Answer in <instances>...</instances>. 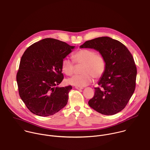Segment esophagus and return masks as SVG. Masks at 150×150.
<instances>
[{
	"label": "esophagus",
	"mask_w": 150,
	"mask_h": 150,
	"mask_svg": "<svg viewBox=\"0 0 150 150\" xmlns=\"http://www.w3.org/2000/svg\"><path fill=\"white\" fill-rule=\"evenodd\" d=\"M75 88L77 90H81L83 88L82 87H79V86H75Z\"/></svg>",
	"instance_id": "1"
}]
</instances>
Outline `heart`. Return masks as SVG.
Instances as JSON below:
<instances>
[{"mask_svg":"<svg viewBox=\"0 0 150 150\" xmlns=\"http://www.w3.org/2000/svg\"><path fill=\"white\" fill-rule=\"evenodd\" d=\"M73 60L64 58L62 62V70L68 76H71L75 71V64H82L80 75L73 77L67 82L76 86L85 87L96 79L101 77L106 69V59L101 53L91 49H80L73 56Z\"/></svg>","mask_w":150,"mask_h":150,"instance_id":"obj_1","label":"heart"}]
</instances>
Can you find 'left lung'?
<instances>
[{
	"instance_id": "1",
	"label": "left lung",
	"mask_w": 150,
	"mask_h": 150,
	"mask_svg": "<svg viewBox=\"0 0 150 150\" xmlns=\"http://www.w3.org/2000/svg\"><path fill=\"white\" fill-rule=\"evenodd\" d=\"M80 48L94 49L106 59V69L95 87L88 105L104 115H114L122 110L134 92L137 67L128 49L120 42L109 37L86 41Z\"/></svg>"
}]
</instances>
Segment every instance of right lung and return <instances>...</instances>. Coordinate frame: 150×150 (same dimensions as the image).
I'll return each instance as SVG.
<instances>
[{"mask_svg":"<svg viewBox=\"0 0 150 150\" xmlns=\"http://www.w3.org/2000/svg\"><path fill=\"white\" fill-rule=\"evenodd\" d=\"M74 46L52 38L30 46L22 56L16 80L27 108L39 116L53 115L67 103L71 86L57 87L63 80L62 62Z\"/></svg>","mask_w":150,"mask_h":150,"instance_id":"add662e5","label":"right lung"}]
</instances>
